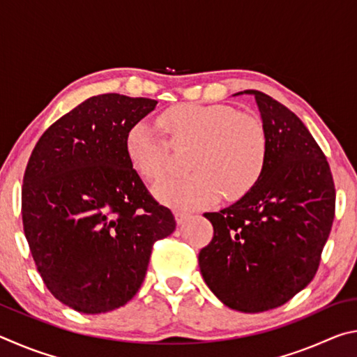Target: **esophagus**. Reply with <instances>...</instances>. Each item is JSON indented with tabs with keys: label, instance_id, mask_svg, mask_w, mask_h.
<instances>
[{
	"label": "esophagus",
	"instance_id": "esophagus-1",
	"mask_svg": "<svg viewBox=\"0 0 357 357\" xmlns=\"http://www.w3.org/2000/svg\"><path fill=\"white\" fill-rule=\"evenodd\" d=\"M190 217V214L189 213H183V211H176V213H174V219H176V222L178 223H183L184 220H187Z\"/></svg>",
	"mask_w": 357,
	"mask_h": 357
}]
</instances>
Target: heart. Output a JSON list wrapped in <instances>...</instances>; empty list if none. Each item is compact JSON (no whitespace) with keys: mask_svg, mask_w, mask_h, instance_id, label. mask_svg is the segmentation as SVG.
<instances>
[{"mask_svg":"<svg viewBox=\"0 0 357 357\" xmlns=\"http://www.w3.org/2000/svg\"><path fill=\"white\" fill-rule=\"evenodd\" d=\"M160 129L172 144H193L187 165L190 174L162 181L154 187L159 202L176 209L214 204L247 195L261 178L268 160V135L259 118L225 104H178L160 114ZM126 154L146 181L165 176L168 144L148 123H135L126 134Z\"/></svg>","mask_w":357,"mask_h":357,"instance_id":"1","label":"heart"}]
</instances>
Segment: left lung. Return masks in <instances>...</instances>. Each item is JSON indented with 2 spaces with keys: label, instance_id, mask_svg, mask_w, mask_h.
<instances>
[{
  "label": "left lung",
  "instance_id": "8db88e82",
  "mask_svg": "<svg viewBox=\"0 0 357 357\" xmlns=\"http://www.w3.org/2000/svg\"><path fill=\"white\" fill-rule=\"evenodd\" d=\"M268 160L253 189L206 213L214 236L198 255L206 285L229 309L280 307L315 277L335 215V185L309 129L280 102L255 89Z\"/></svg>",
  "mask_w": 357,
  "mask_h": 357
}]
</instances>
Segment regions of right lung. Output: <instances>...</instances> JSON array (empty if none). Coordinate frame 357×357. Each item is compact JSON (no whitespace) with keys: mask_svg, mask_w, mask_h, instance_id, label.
Listing matches in <instances>:
<instances>
[{"mask_svg":"<svg viewBox=\"0 0 357 357\" xmlns=\"http://www.w3.org/2000/svg\"><path fill=\"white\" fill-rule=\"evenodd\" d=\"M155 104L93 96L55 121L28 160L22 219L29 250L48 291L77 312L128 304L154 243L176 228L126 154V134Z\"/></svg>","mask_w":357,"mask_h":357,"instance_id":"1","label":"right lung"}]
</instances>
